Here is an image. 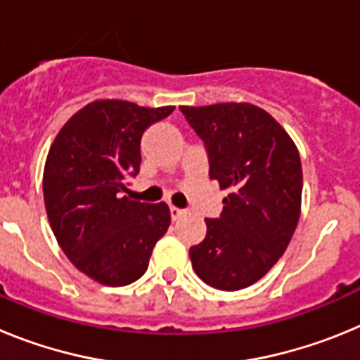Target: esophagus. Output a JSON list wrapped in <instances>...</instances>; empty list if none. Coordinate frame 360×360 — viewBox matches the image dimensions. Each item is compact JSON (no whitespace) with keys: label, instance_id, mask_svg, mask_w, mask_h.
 Returning <instances> with one entry per match:
<instances>
[{"label":"esophagus","instance_id":"obj_1","mask_svg":"<svg viewBox=\"0 0 360 360\" xmlns=\"http://www.w3.org/2000/svg\"><path fill=\"white\" fill-rule=\"evenodd\" d=\"M169 212H171V218H173V219H178L180 216L186 214V211H184V209H178V207H174V205H171Z\"/></svg>","mask_w":360,"mask_h":360}]
</instances>
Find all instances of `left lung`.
I'll use <instances>...</instances> for the list:
<instances>
[{
    "label": "left lung",
    "instance_id": "1",
    "mask_svg": "<svg viewBox=\"0 0 360 360\" xmlns=\"http://www.w3.org/2000/svg\"><path fill=\"white\" fill-rule=\"evenodd\" d=\"M205 144L209 176L229 189L219 218L189 249L202 281L241 290L262 279L287 250L301 214L303 169L288 133L249 103L180 106Z\"/></svg>",
    "mask_w": 360,
    "mask_h": 360
}]
</instances>
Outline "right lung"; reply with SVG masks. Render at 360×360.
Wrapping results in <instances>:
<instances>
[{
	"instance_id": "add662e5",
	"label": "right lung",
	"mask_w": 360,
	"mask_h": 360,
	"mask_svg": "<svg viewBox=\"0 0 360 360\" xmlns=\"http://www.w3.org/2000/svg\"><path fill=\"white\" fill-rule=\"evenodd\" d=\"M174 106L94 101L57 133L43 173L44 207L70 262L108 287L144 276L153 247L171 224L164 202L122 196L141 171V139Z\"/></svg>"
}]
</instances>
